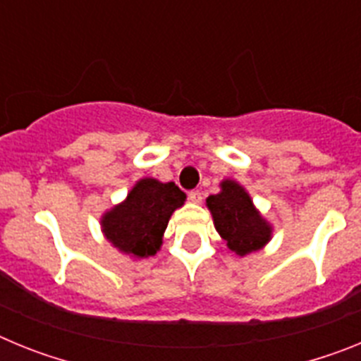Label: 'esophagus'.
<instances>
[{"label":"esophagus","instance_id":"34e87169","mask_svg":"<svg viewBox=\"0 0 361 361\" xmlns=\"http://www.w3.org/2000/svg\"><path fill=\"white\" fill-rule=\"evenodd\" d=\"M188 199L191 200V202H202V193H200V190H191L190 193H188Z\"/></svg>","mask_w":361,"mask_h":361}]
</instances>
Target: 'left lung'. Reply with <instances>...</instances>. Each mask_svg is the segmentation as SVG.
<instances>
[{
	"instance_id": "8db88e82",
	"label": "left lung",
	"mask_w": 361,
	"mask_h": 361,
	"mask_svg": "<svg viewBox=\"0 0 361 361\" xmlns=\"http://www.w3.org/2000/svg\"><path fill=\"white\" fill-rule=\"evenodd\" d=\"M220 186L222 191L206 200L220 237L240 257L260 250L271 238L269 224L253 208L244 188L233 180H224Z\"/></svg>"
}]
</instances>
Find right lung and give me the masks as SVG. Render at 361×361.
Wrapping results in <instances>:
<instances>
[{
  "mask_svg": "<svg viewBox=\"0 0 361 361\" xmlns=\"http://www.w3.org/2000/svg\"><path fill=\"white\" fill-rule=\"evenodd\" d=\"M184 199V191L175 183L142 178L130 191L128 199L104 215V235L124 253L152 257L161 247L171 213L183 206Z\"/></svg>",
  "mask_w": 361,
  "mask_h": 361,
  "instance_id": "right-lung-1",
  "label": "right lung"
}]
</instances>
